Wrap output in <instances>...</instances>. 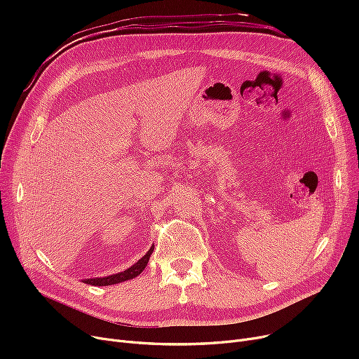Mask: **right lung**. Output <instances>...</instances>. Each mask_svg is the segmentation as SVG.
Listing matches in <instances>:
<instances>
[{
	"label": "right lung",
	"instance_id": "add662e5",
	"mask_svg": "<svg viewBox=\"0 0 359 359\" xmlns=\"http://www.w3.org/2000/svg\"><path fill=\"white\" fill-rule=\"evenodd\" d=\"M153 252H154V246H151L149 250L137 263H134V265H132L128 269H125L123 272L113 273V275L103 276V278H88V279H83V282H84V284L94 285V287H106V285L119 284V282H123V280L134 279V278H137L145 269L147 263L149 260V256L153 255Z\"/></svg>",
	"mask_w": 359,
	"mask_h": 359
}]
</instances>
